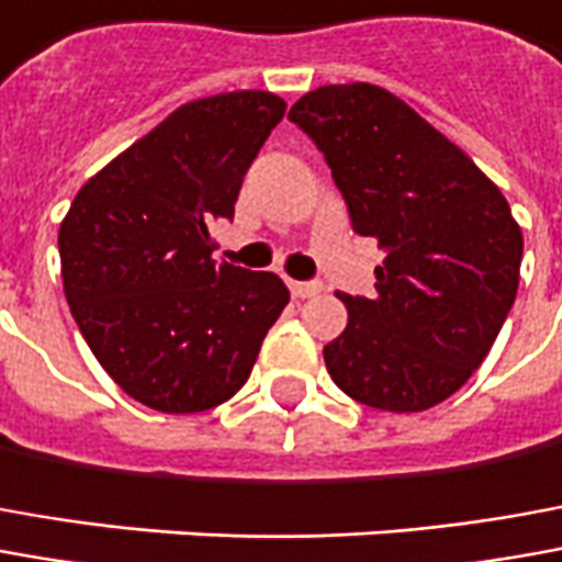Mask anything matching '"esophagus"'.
<instances>
[{"mask_svg":"<svg viewBox=\"0 0 562 562\" xmlns=\"http://www.w3.org/2000/svg\"><path fill=\"white\" fill-rule=\"evenodd\" d=\"M290 293L296 300H308V296H318L321 284L318 281H290Z\"/></svg>","mask_w":562,"mask_h":562,"instance_id":"1","label":"esophagus"}]
</instances>
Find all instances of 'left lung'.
I'll list each match as a JSON object with an SVG mask.
<instances>
[{
  "mask_svg": "<svg viewBox=\"0 0 562 562\" xmlns=\"http://www.w3.org/2000/svg\"><path fill=\"white\" fill-rule=\"evenodd\" d=\"M288 119L327 158L351 229L389 254L373 300L339 296L348 324L324 346L330 379L389 413L447 401L490 355L517 296L524 235L508 201L379 85H324Z\"/></svg>",
  "mask_w": 562,
  "mask_h": 562,
  "instance_id": "left-lung-1",
  "label": "left lung"
}]
</instances>
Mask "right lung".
<instances>
[{"label":"right lung","mask_w":562,"mask_h":562,"mask_svg":"<svg viewBox=\"0 0 562 562\" xmlns=\"http://www.w3.org/2000/svg\"><path fill=\"white\" fill-rule=\"evenodd\" d=\"M269 91L183 103L81 186L60 223L64 293L115 385L158 413H201L241 389L290 303L272 272L216 262L244 173L284 119Z\"/></svg>","instance_id":"add662e5"}]
</instances>
